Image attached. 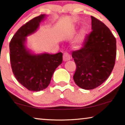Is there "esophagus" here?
<instances>
[{"label":"esophagus","mask_w":125,"mask_h":125,"mask_svg":"<svg viewBox=\"0 0 125 125\" xmlns=\"http://www.w3.org/2000/svg\"><path fill=\"white\" fill-rule=\"evenodd\" d=\"M63 59L64 62H66V61H69L70 59V56L67 52H64L63 56Z\"/></svg>","instance_id":"34e87169"}]
</instances>
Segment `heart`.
Segmentation results:
<instances>
[{
  "instance_id": "b5f03b06",
  "label": "heart",
  "mask_w": 125,
  "mask_h": 125,
  "mask_svg": "<svg viewBox=\"0 0 125 125\" xmlns=\"http://www.w3.org/2000/svg\"><path fill=\"white\" fill-rule=\"evenodd\" d=\"M77 28H75L73 29V33H75L76 31ZM85 34H86V29L85 28H83L81 29L80 32L79 33V35L76 38V40L73 42V47L75 50H78L80 49L81 47L83 46L84 44V40H85Z\"/></svg>"
}]
</instances>
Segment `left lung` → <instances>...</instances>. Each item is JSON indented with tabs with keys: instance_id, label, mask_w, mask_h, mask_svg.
Masks as SVG:
<instances>
[{
	"instance_id": "1",
	"label": "left lung",
	"mask_w": 125,
	"mask_h": 125,
	"mask_svg": "<svg viewBox=\"0 0 125 125\" xmlns=\"http://www.w3.org/2000/svg\"><path fill=\"white\" fill-rule=\"evenodd\" d=\"M92 31L86 36L83 46L72 57L76 64L73 76L76 84L92 89L106 80L115 64L116 40L103 22L91 16Z\"/></svg>"
}]
</instances>
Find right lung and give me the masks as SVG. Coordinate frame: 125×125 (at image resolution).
<instances>
[{"mask_svg": "<svg viewBox=\"0 0 125 125\" xmlns=\"http://www.w3.org/2000/svg\"><path fill=\"white\" fill-rule=\"evenodd\" d=\"M47 15L36 17L22 25L10 43V61L12 71L17 81L31 91L45 89L50 84L56 68L62 63V52L34 54L27 46V37L39 28Z\"/></svg>", "mask_w": 125, "mask_h": 125, "instance_id": "1", "label": "right lung"}]
</instances>
